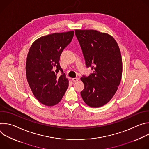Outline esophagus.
Listing matches in <instances>:
<instances>
[{"label":"esophagus","mask_w":149,"mask_h":149,"mask_svg":"<svg viewBox=\"0 0 149 149\" xmlns=\"http://www.w3.org/2000/svg\"><path fill=\"white\" fill-rule=\"evenodd\" d=\"M78 80H79V78H74L72 79V81L73 82H77V81H78Z\"/></svg>","instance_id":"1"}]
</instances>
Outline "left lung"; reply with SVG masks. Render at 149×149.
I'll return each mask as SVG.
<instances>
[{
    "label": "left lung",
    "instance_id": "1",
    "mask_svg": "<svg viewBox=\"0 0 149 149\" xmlns=\"http://www.w3.org/2000/svg\"><path fill=\"white\" fill-rule=\"evenodd\" d=\"M87 68L94 72L81 80V97L90 107L97 108L109 102L120 85L123 63L119 47L110 35L96 30L75 31Z\"/></svg>",
    "mask_w": 149,
    "mask_h": 149
}]
</instances>
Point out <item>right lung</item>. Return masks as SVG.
I'll return each instance as SVG.
<instances>
[{
    "label": "right lung",
    "instance_id": "right-lung-1",
    "mask_svg": "<svg viewBox=\"0 0 149 149\" xmlns=\"http://www.w3.org/2000/svg\"><path fill=\"white\" fill-rule=\"evenodd\" d=\"M74 34L72 31L41 36L30 47L26 62L27 81L35 98L45 105L57 104L68 87V79L59 61ZM59 71L62 75L58 77Z\"/></svg>",
    "mask_w": 149,
    "mask_h": 149
}]
</instances>
